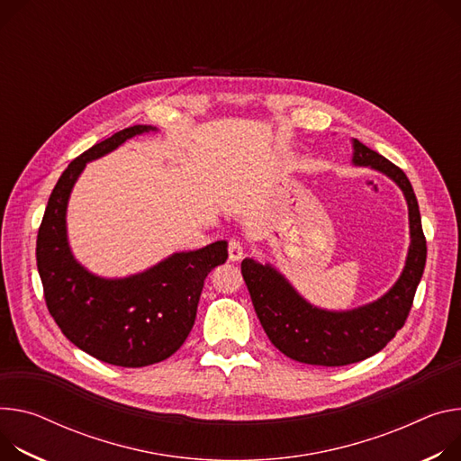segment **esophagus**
<instances>
[{
  "mask_svg": "<svg viewBox=\"0 0 461 461\" xmlns=\"http://www.w3.org/2000/svg\"><path fill=\"white\" fill-rule=\"evenodd\" d=\"M228 254H230V261H240L244 258V248H242V242L239 239L230 240Z\"/></svg>",
  "mask_w": 461,
  "mask_h": 461,
  "instance_id": "34e87169",
  "label": "esophagus"
}]
</instances>
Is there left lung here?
Wrapping results in <instances>:
<instances>
[{
  "instance_id": "1",
  "label": "left lung",
  "mask_w": 461,
  "mask_h": 461,
  "mask_svg": "<svg viewBox=\"0 0 461 461\" xmlns=\"http://www.w3.org/2000/svg\"><path fill=\"white\" fill-rule=\"evenodd\" d=\"M351 165L390 178L408 205L410 244L397 281L369 303L332 311L303 298L279 268L246 258L240 272L270 342L288 358L311 366H346L373 357L395 337L411 309L427 263L421 213L406 175L379 152L351 140Z\"/></svg>"
}]
</instances>
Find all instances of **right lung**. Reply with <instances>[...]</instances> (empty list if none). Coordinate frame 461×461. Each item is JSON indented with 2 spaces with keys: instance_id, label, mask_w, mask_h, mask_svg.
<instances>
[{
  "instance_id": "right-lung-1",
  "label": "right lung",
  "mask_w": 461,
  "mask_h": 461,
  "mask_svg": "<svg viewBox=\"0 0 461 461\" xmlns=\"http://www.w3.org/2000/svg\"><path fill=\"white\" fill-rule=\"evenodd\" d=\"M158 132L134 124L75 158L59 178L36 239V267L51 316L78 349L112 366L143 367L169 358L196 318L203 279L228 259V240L175 252L143 272L104 277L82 265L68 237V203L86 165L132 138Z\"/></svg>"
}]
</instances>
